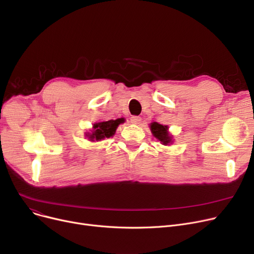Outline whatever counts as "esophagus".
Instances as JSON below:
<instances>
[{
  "label": "esophagus",
  "instance_id": "1",
  "mask_svg": "<svg viewBox=\"0 0 254 254\" xmlns=\"http://www.w3.org/2000/svg\"><path fill=\"white\" fill-rule=\"evenodd\" d=\"M130 122H131V124H134V125H139L141 123V117L140 116H131Z\"/></svg>",
  "mask_w": 254,
  "mask_h": 254
}]
</instances>
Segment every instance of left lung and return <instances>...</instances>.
<instances>
[{
	"instance_id": "left-lung-1",
	"label": "left lung",
	"mask_w": 254,
	"mask_h": 254,
	"mask_svg": "<svg viewBox=\"0 0 254 254\" xmlns=\"http://www.w3.org/2000/svg\"><path fill=\"white\" fill-rule=\"evenodd\" d=\"M150 128H151L153 136L161 142H163V144L168 145L169 143L172 142V137L169 136L167 126L159 125L157 123H152L150 125Z\"/></svg>"
}]
</instances>
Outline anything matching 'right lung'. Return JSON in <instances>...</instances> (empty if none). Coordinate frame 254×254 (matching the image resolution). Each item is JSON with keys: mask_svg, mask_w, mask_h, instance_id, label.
I'll return each instance as SVG.
<instances>
[{"mask_svg": "<svg viewBox=\"0 0 254 254\" xmlns=\"http://www.w3.org/2000/svg\"><path fill=\"white\" fill-rule=\"evenodd\" d=\"M125 122L124 118H118L116 120H108L93 125V131L88 137L92 141H100L105 138H110L115 134V130L119 124Z\"/></svg>", "mask_w": 254, "mask_h": 254, "instance_id": "obj_1", "label": "right lung"}]
</instances>
